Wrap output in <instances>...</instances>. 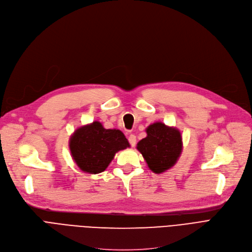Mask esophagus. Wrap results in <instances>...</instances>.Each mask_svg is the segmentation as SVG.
Returning a JSON list of instances; mask_svg holds the SVG:
<instances>
[{
    "label": "esophagus",
    "mask_w": 252,
    "mask_h": 252,
    "mask_svg": "<svg viewBox=\"0 0 252 252\" xmlns=\"http://www.w3.org/2000/svg\"><path fill=\"white\" fill-rule=\"evenodd\" d=\"M128 142L130 144L131 147H135L136 146V143H137V138L135 135H132V133H130V135L128 136Z\"/></svg>",
    "instance_id": "34e87169"
}]
</instances>
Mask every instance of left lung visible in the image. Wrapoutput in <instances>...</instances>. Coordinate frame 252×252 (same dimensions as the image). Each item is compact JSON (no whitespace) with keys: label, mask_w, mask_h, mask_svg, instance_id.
Masks as SVG:
<instances>
[{"label":"left lung","mask_w":252,"mask_h":252,"mask_svg":"<svg viewBox=\"0 0 252 252\" xmlns=\"http://www.w3.org/2000/svg\"><path fill=\"white\" fill-rule=\"evenodd\" d=\"M147 137L137 144V149L154 173L170 169L177 162L182 151L181 133L176 127L163 123H154L147 129Z\"/></svg>","instance_id":"left-lung-1"}]
</instances>
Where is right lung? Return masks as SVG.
Here are the masks:
<instances>
[{
	"mask_svg": "<svg viewBox=\"0 0 252 252\" xmlns=\"http://www.w3.org/2000/svg\"><path fill=\"white\" fill-rule=\"evenodd\" d=\"M69 147L82 171L97 174L104 171L114 155L129 147V143L122 130L106 129L101 123L93 122L74 131Z\"/></svg>",
	"mask_w": 252,
	"mask_h": 252,
	"instance_id": "1",
	"label": "right lung"
}]
</instances>
